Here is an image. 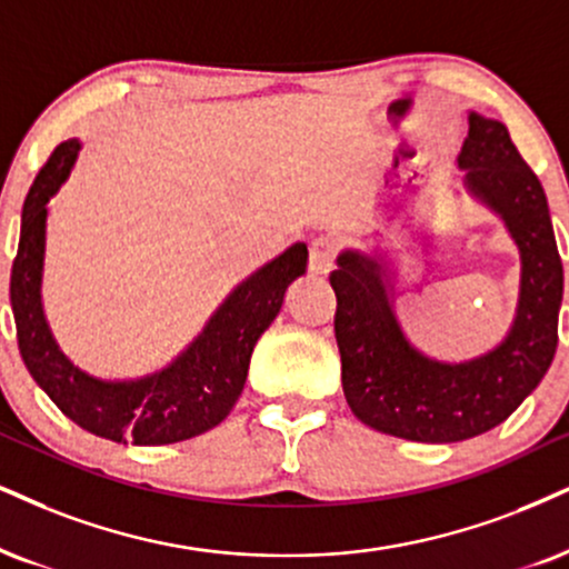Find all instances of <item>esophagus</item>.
<instances>
[{"label": "esophagus", "mask_w": 569, "mask_h": 569, "mask_svg": "<svg viewBox=\"0 0 569 569\" xmlns=\"http://www.w3.org/2000/svg\"><path fill=\"white\" fill-rule=\"evenodd\" d=\"M335 256H338V242L329 237H319L311 242V252H308V269L317 277H327L335 266Z\"/></svg>", "instance_id": "34e87169"}]
</instances>
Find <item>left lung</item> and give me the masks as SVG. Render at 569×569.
<instances>
[{"instance_id":"8db88e82","label":"left lung","mask_w":569,"mask_h":569,"mask_svg":"<svg viewBox=\"0 0 569 569\" xmlns=\"http://www.w3.org/2000/svg\"><path fill=\"white\" fill-rule=\"evenodd\" d=\"M469 198L499 216L520 250V296L499 346L467 361H438L406 338L396 317V271L382 250H342L332 271L342 392L363 425L417 443H456L501 425L557 353L565 273L546 192L507 126L469 113L461 144Z\"/></svg>"}]
</instances>
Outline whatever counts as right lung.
Instances as JSON below:
<instances>
[{"instance_id":"add662e5","label":"right lung","mask_w":569,"mask_h":569,"mask_svg":"<svg viewBox=\"0 0 569 569\" xmlns=\"http://www.w3.org/2000/svg\"><path fill=\"white\" fill-rule=\"evenodd\" d=\"M79 150V139L54 147L28 189L20 213L10 306L26 369L68 419L116 443L168 446L208 432L229 417L240 398L252 348L282 311L287 287L306 273L308 248L296 242L242 279L210 313L198 338L163 369L134 380L89 375L62 353L41 303L47 202L68 181Z\"/></svg>"}]
</instances>
